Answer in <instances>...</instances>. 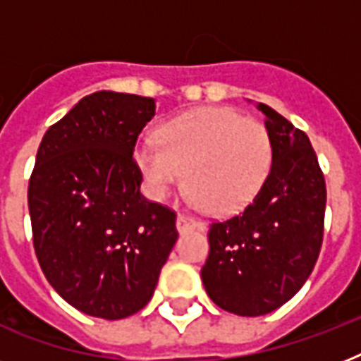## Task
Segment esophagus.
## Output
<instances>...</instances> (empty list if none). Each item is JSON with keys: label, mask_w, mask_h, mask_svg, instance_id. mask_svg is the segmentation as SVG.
<instances>
[{"label": "esophagus", "mask_w": 361, "mask_h": 361, "mask_svg": "<svg viewBox=\"0 0 361 361\" xmlns=\"http://www.w3.org/2000/svg\"><path fill=\"white\" fill-rule=\"evenodd\" d=\"M176 228L180 234H185V232H191L195 228H200V223L191 217H187V215H178V219H176Z\"/></svg>", "instance_id": "obj_1"}]
</instances>
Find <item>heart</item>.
<instances>
[{"label":"heart","mask_w":361,"mask_h":361,"mask_svg":"<svg viewBox=\"0 0 361 361\" xmlns=\"http://www.w3.org/2000/svg\"><path fill=\"white\" fill-rule=\"evenodd\" d=\"M135 163L153 198L163 200L187 180L195 206L228 215L257 197L271 170L274 144L262 121L209 106L166 121L159 140L135 147Z\"/></svg>","instance_id":"1"}]
</instances>
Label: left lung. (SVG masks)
Instances as JSON below:
<instances>
[{"label":"left lung","mask_w":361,"mask_h":361,"mask_svg":"<svg viewBox=\"0 0 361 361\" xmlns=\"http://www.w3.org/2000/svg\"><path fill=\"white\" fill-rule=\"evenodd\" d=\"M274 144L268 178L240 215L212 223L204 288L221 309L260 317L307 281L324 234L326 183L307 135L257 103Z\"/></svg>","instance_id":"left-lung-1"}]
</instances>
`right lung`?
Wrapping results in <instances>:
<instances>
[{"mask_svg":"<svg viewBox=\"0 0 361 361\" xmlns=\"http://www.w3.org/2000/svg\"><path fill=\"white\" fill-rule=\"evenodd\" d=\"M155 99L95 92L42 136L30 178L33 247L54 290L97 319L138 313L176 240V214L140 192L133 152Z\"/></svg>","mask_w":361,"mask_h":361,"instance_id":"1","label":"right lung"}]
</instances>
